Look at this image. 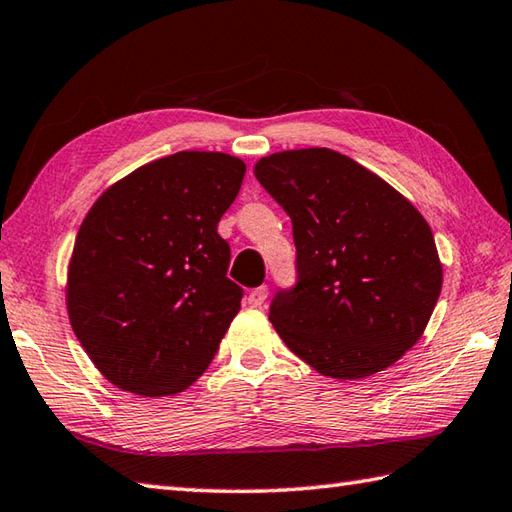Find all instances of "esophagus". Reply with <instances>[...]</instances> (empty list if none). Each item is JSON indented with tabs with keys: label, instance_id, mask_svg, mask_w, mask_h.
I'll return each mask as SVG.
<instances>
[{
	"label": "esophagus",
	"instance_id": "esophagus-1",
	"mask_svg": "<svg viewBox=\"0 0 512 512\" xmlns=\"http://www.w3.org/2000/svg\"><path fill=\"white\" fill-rule=\"evenodd\" d=\"M266 297H268V286L253 288V290H250V293H248V304L253 306V308H262L264 302H266Z\"/></svg>",
	"mask_w": 512,
	"mask_h": 512
}]
</instances>
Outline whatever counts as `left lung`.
<instances>
[{"instance_id":"1","label":"left lung","mask_w":512,"mask_h":512,"mask_svg":"<svg viewBox=\"0 0 512 512\" xmlns=\"http://www.w3.org/2000/svg\"><path fill=\"white\" fill-rule=\"evenodd\" d=\"M255 177L288 213L297 248V284L270 304L277 335L326 377L362 379L393 366L424 335L442 293L422 213L330 148L262 157Z\"/></svg>"}]
</instances>
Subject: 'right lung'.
<instances>
[{
	"label": "right lung",
	"instance_id": "1",
	"mask_svg": "<svg viewBox=\"0 0 512 512\" xmlns=\"http://www.w3.org/2000/svg\"><path fill=\"white\" fill-rule=\"evenodd\" d=\"M246 164L206 150L155 159L106 188L68 264L66 308L110 384L144 397L182 393L204 373L239 313L217 224Z\"/></svg>",
	"mask_w": 512,
	"mask_h": 512
}]
</instances>
